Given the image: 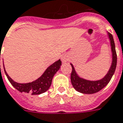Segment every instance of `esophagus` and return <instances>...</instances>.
Here are the masks:
<instances>
[{"label":"esophagus","instance_id":"34e87169","mask_svg":"<svg viewBox=\"0 0 123 123\" xmlns=\"http://www.w3.org/2000/svg\"><path fill=\"white\" fill-rule=\"evenodd\" d=\"M69 60V58L67 57V56L66 55H64V56H63L62 57V61L63 62H66L67 61Z\"/></svg>","mask_w":123,"mask_h":123}]
</instances>
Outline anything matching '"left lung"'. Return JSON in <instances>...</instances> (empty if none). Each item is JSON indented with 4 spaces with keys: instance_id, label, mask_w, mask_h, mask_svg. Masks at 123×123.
Segmentation results:
<instances>
[{
    "instance_id": "1",
    "label": "left lung",
    "mask_w": 123,
    "mask_h": 123,
    "mask_svg": "<svg viewBox=\"0 0 123 123\" xmlns=\"http://www.w3.org/2000/svg\"><path fill=\"white\" fill-rule=\"evenodd\" d=\"M108 36L110 39L111 46V50L112 53V61L110 68L107 74L104 77L98 80H89L81 78L76 73L73 65L71 63L72 67V72L71 74V81L74 89L80 93L84 94H93L103 89L110 81L113 74L115 73L117 66V54L115 50V46L112 35L107 32Z\"/></svg>"
}]
</instances>
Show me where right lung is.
<instances>
[{"label": "right lung", "mask_w": 123, "mask_h": 123, "mask_svg": "<svg viewBox=\"0 0 123 123\" xmlns=\"http://www.w3.org/2000/svg\"><path fill=\"white\" fill-rule=\"evenodd\" d=\"M61 65H62V61L61 60H58L54 63L50 65L49 67H47V69L45 70V71L39 78L32 82L26 83V84H21L15 82L14 80H13L10 78L8 73H6L4 65V69L6 75L7 76L8 80L10 81V82L15 89H17L21 93L25 92L31 95H39L41 93H45V91H47L49 89L50 86H51L52 78L54 77V74L56 73V72L60 69Z\"/></svg>", "instance_id": "obj_1"}]
</instances>
